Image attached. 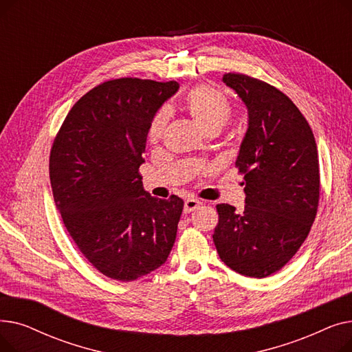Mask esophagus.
<instances>
[{
  "label": "esophagus",
  "mask_w": 352,
  "mask_h": 352,
  "mask_svg": "<svg viewBox=\"0 0 352 352\" xmlns=\"http://www.w3.org/2000/svg\"><path fill=\"white\" fill-rule=\"evenodd\" d=\"M199 206H201V201H198L195 198H188L186 202H184V212L190 214V212L195 211Z\"/></svg>",
  "instance_id": "obj_1"
}]
</instances>
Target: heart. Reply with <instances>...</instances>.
<instances>
[{
    "label": "heart",
    "mask_w": 352,
    "mask_h": 352,
    "mask_svg": "<svg viewBox=\"0 0 352 352\" xmlns=\"http://www.w3.org/2000/svg\"><path fill=\"white\" fill-rule=\"evenodd\" d=\"M184 109L207 134L211 131H219L228 122L232 114L230 101L219 91L210 85H198L192 88L186 100H184ZM165 124L166 114L164 111H160L153 118L150 128H148V138L151 141L160 140L164 133Z\"/></svg>",
    "instance_id": "heart-1"
}]
</instances>
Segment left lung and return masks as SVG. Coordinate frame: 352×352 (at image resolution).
Here are the masks:
<instances>
[{
	"instance_id": "left-lung-1",
	"label": "left lung",
	"mask_w": 352,
	"mask_h": 352,
	"mask_svg": "<svg viewBox=\"0 0 352 352\" xmlns=\"http://www.w3.org/2000/svg\"><path fill=\"white\" fill-rule=\"evenodd\" d=\"M248 109L235 166L244 174L245 207L218 204L217 252L235 272L264 278L281 270L305 241L320 198L316 138L280 89L244 74L223 77Z\"/></svg>"
}]
</instances>
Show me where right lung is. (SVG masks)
Segmentation results:
<instances>
[{"mask_svg": "<svg viewBox=\"0 0 352 352\" xmlns=\"http://www.w3.org/2000/svg\"><path fill=\"white\" fill-rule=\"evenodd\" d=\"M178 88L102 82L74 104L52 145L50 179L64 226L87 260L117 281L160 268L175 243L184 201L151 197L138 170L148 128Z\"/></svg>", "mask_w": 352, "mask_h": 352, "instance_id": "add662e5", "label": "right lung"}]
</instances>
